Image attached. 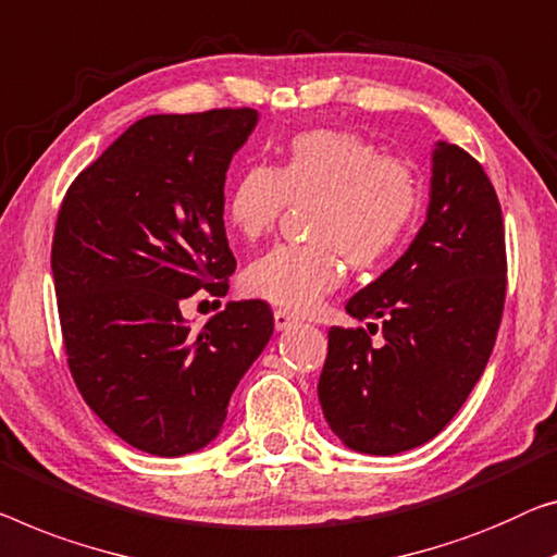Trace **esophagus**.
Segmentation results:
<instances>
[{"instance_id":"esophagus-1","label":"esophagus","mask_w":557,"mask_h":557,"mask_svg":"<svg viewBox=\"0 0 557 557\" xmlns=\"http://www.w3.org/2000/svg\"><path fill=\"white\" fill-rule=\"evenodd\" d=\"M295 314H289L287 310H275V327L277 330H287V327H293L295 325Z\"/></svg>"}]
</instances>
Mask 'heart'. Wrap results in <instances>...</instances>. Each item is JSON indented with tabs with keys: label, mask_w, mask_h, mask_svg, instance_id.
I'll list each match as a JSON object with an SVG mask.
<instances>
[{
	"label": "heart",
	"mask_w": 557,
	"mask_h": 557,
	"mask_svg": "<svg viewBox=\"0 0 557 557\" xmlns=\"http://www.w3.org/2000/svg\"><path fill=\"white\" fill-rule=\"evenodd\" d=\"M310 199L312 243L272 247L243 275L247 295L287 312L314 310L339 285V255L358 268L387 260L418 220L420 182L410 164L352 132L310 129L289 139L272 168L239 172L225 212L232 230L255 243L277 225L287 202Z\"/></svg>",
	"instance_id": "1"
}]
</instances>
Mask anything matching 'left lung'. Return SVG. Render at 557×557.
<instances>
[{
	"label": "left lung",
	"mask_w": 557,
	"mask_h": 557,
	"mask_svg": "<svg viewBox=\"0 0 557 557\" xmlns=\"http://www.w3.org/2000/svg\"><path fill=\"white\" fill-rule=\"evenodd\" d=\"M505 227L483 164L437 143L425 225L347 314L384 325L330 327L318 395L350 450L395 455L433 440L491 360L505 302Z\"/></svg>",
	"instance_id": "left-lung-1"
}]
</instances>
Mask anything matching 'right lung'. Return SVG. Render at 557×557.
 I'll list each match as a JSON object with an SVG mask.
<instances>
[{
  "label": "right lung",
  "mask_w": 557,
  "mask_h": 557,
  "mask_svg": "<svg viewBox=\"0 0 557 557\" xmlns=\"http://www.w3.org/2000/svg\"><path fill=\"white\" fill-rule=\"evenodd\" d=\"M257 120L250 107L149 114L60 207L52 275L70 372L97 418L149 455L210 445L275 330L262 300L227 302L202 330L180 307L199 289L227 295L225 177Z\"/></svg>",
  "instance_id": "right-lung-1"
}]
</instances>
